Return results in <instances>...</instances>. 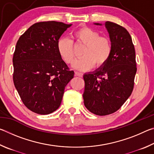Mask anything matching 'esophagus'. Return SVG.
<instances>
[{
    "label": "esophagus",
    "instance_id": "obj_1",
    "mask_svg": "<svg viewBox=\"0 0 154 154\" xmlns=\"http://www.w3.org/2000/svg\"><path fill=\"white\" fill-rule=\"evenodd\" d=\"M75 76H77V77H83V73L82 72H75Z\"/></svg>",
    "mask_w": 154,
    "mask_h": 154
}]
</instances>
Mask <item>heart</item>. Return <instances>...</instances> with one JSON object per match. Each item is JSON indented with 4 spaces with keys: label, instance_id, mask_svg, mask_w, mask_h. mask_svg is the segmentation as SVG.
<instances>
[{
    "label": "heart",
    "instance_id": "heart-1",
    "mask_svg": "<svg viewBox=\"0 0 154 154\" xmlns=\"http://www.w3.org/2000/svg\"><path fill=\"white\" fill-rule=\"evenodd\" d=\"M72 38L76 45H85L82 51V58L74 63L75 69L81 71H88L94 66H103L110 58L112 43L108 36H100L98 32L89 27H82L72 33ZM58 53L68 64L75 61L74 43L66 37L59 38L57 43Z\"/></svg>",
    "mask_w": 154,
    "mask_h": 154
}]
</instances>
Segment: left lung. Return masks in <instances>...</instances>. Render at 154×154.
<instances>
[{
  "instance_id": "obj_1",
  "label": "left lung",
  "mask_w": 154,
  "mask_h": 154,
  "mask_svg": "<svg viewBox=\"0 0 154 154\" xmlns=\"http://www.w3.org/2000/svg\"><path fill=\"white\" fill-rule=\"evenodd\" d=\"M105 26L113 47L110 58L103 66L83 75L84 105L97 116L111 114L123 105L133 90L137 72L134 46L129 32L113 22H106Z\"/></svg>"
}]
</instances>
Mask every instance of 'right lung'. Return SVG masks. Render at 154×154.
I'll use <instances>...</instances> for the list:
<instances>
[{
	"label": "right lung",
	"mask_w": 154,
	"mask_h": 154,
	"mask_svg": "<svg viewBox=\"0 0 154 154\" xmlns=\"http://www.w3.org/2000/svg\"><path fill=\"white\" fill-rule=\"evenodd\" d=\"M71 24L49 21L34 24L20 36L13 57L14 85L24 105L48 115L60 105L64 88L73 78L57 43Z\"/></svg>",
	"instance_id": "obj_1"
}]
</instances>
